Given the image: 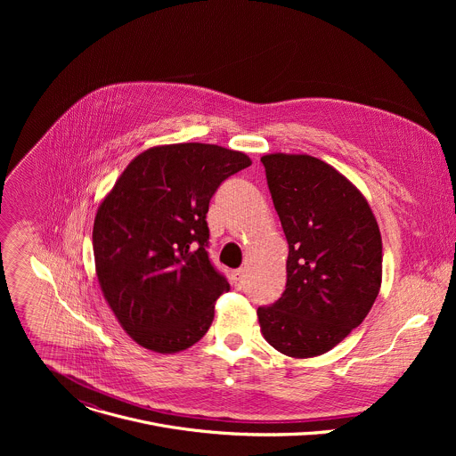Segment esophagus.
<instances>
[{
    "label": "esophagus",
    "instance_id": "esophagus-1",
    "mask_svg": "<svg viewBox=\"0 0 456 456\" xmlns=\"http://www.w3.org/2000/svg\"><path fill=\"white\" fill-rule=\"evenodd\" d=\"M232 278H234V285H236V287H241V285H243V280H245V269L234 271Z\"/></svg>",
    "mask_w": 456,
    "mask_h": 456
}]
</instances>
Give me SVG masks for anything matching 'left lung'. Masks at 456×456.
<instances>
[{
    "mask_svg": "<svg viewBox=\"0 0 456 456\" xmlns=\"http://www.w3.org/2000/svg\"><path fill=\"white\" fill-rule=\"evenodd\" d=\"M262 162L289 241L287 289L257 308L278 352L306 359L338 346L368 315L382 281V240L364 194L310 155L271 153Z\"/></svg>",
    "mask_w": 456,
    "mask_h": 456,
    "instance_id": "1",
    "label": "left lung"
}]
</instances>
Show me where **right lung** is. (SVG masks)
<instances>
[{
    "label": "right lung",
    "mask_w": 456,
    "mask_h": 456,
    "mask_svg": "<svg viewBox=\"0 0 456 456\" xmlns=\"http://www.w3.org/2000/svg\"><path fill=\"white\" fill-rule=\"evenodd\" d=\"M250 159L216 144H164L137 155L99 204L95 273L137 345L176 354L199 343L227 280L208 256L206 215L218 185Z\"/></svg>",
    "instance_id": "obj_1"
}]
</instances>
